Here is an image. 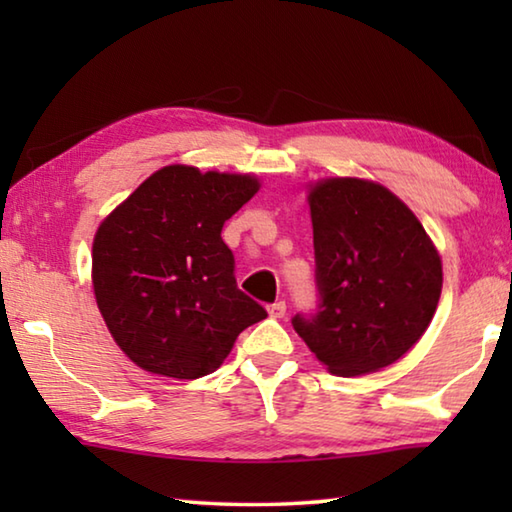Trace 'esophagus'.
<instances>
[{
    "label": "esophagus",
    "mask_w": 512,
    "mask_h": 512,
    "mask_svg": "<svg viewBox=\"0 0 512 512\" xmlns=\"http://www.w3.org/2000/svg\"><path fill=\"white\" fill-rule=\"evenodd\" d=\"M268 314H271L273 318H282L284 314H287V302L277 300V302H273V305H268Z\"/></svg>",
    "instance_id": "34e87169"
}]
</instances>
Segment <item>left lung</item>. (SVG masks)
Masks as SVG:
<instances>
[{
    "instance_id": "8db88e82",
    "label": "left lung",
    "mask_w": 512,
    "mask_h": 512,
    "mask_svg": "<svg viewBox=\"0 0 512 512\" xmlns=\"http://www.w3.org/2000/svg\"><path fill=\"white\" fill-rule=\"evenodd\" d=\"M318 305L291 318L343 377L395 363L436 314L443 266L415 214L386 187L329 178L309 194Z\"/></svg>"
}]
</instances>
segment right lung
I'll list each match as a JSON object with an SVG mask.
<instances>
[{
	"label": "right lung",
	"instance_id": "right-lung-1",
	"mask_svg": "<svg viewBox=\"0 0 512 512\" xmlns=\"http://www.w3.org/2000/svg\"><path fill=\"white\" fill-rule=\"evenodd\" d=\"M259 189L250 176L171 164L99 225L94 296L112 339L155 375L198 379L266 309L237 287L223 223Z\"/></svg>",
	"mask_w": 512,
	"mask_h": 512
}]
</instances>
